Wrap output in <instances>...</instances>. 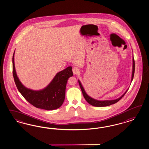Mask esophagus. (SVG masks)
Wrapping results in <instances>:
<instances>
[{
  "mask_svg": "<svg viewBox=\"0 0 149 149\" xmlns=\"http://www.w3.org/2000/svg\"><path fill=\"white\" fill-rule=\"evenodd\" d=\"M72 72H73L74 75H77L80 73V70L77 67H74V68H72Z\"/></svg>",
  "mask_w": 149,
  "mask_h": 149,
  "instance_id": "34e87169",
  "label": "esophagus"
}]
</instances>
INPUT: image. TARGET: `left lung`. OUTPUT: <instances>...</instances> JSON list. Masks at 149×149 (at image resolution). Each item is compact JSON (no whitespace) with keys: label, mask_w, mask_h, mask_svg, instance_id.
<instances>
[{"label":"left lung","mask_w":149,"mask_h":149,"mask_svg":"<svg viewBox=\"0 0 149 149\" xmlns=\"http://www.w3.org/2000/svg\"><path fill=\"white\" fill-rule=\"evenodd\" d=\"M133 65H132V77H131V82L133 80V77H134V70H135V63H134V58L133 57ZM78 82H79V84L80 85V87L82 91V92L83 94V95L85 97V100L87 101V102L90 105H92L93 106H95V107H105V106H109V105H112V104H114L116 103H117L118 101L120 100L124 96L126 93L127 92L128 89H127L126 92H125L120 97L116 99H114V100H96L94 98H93L92 97L89 96L87 94V93L85 91V89L84 88L83 86L81 84V83L80 81L79 80H78Z\"/></svg>","instance_id":"left-lung-1"}]
</instances>
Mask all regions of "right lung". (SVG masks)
Masks as SVG:
<instances>
[{
	"label": "right lung",
	"mask_w": 149,
	"mask_h": 149,
	"mask_svg": "<svg viewBox=\"0 0 149 149\" xmlns=\"http://www.w3.org/2000/svg\"><path fill=\"white\" fill-rule=\"evenodd\" d=\"M14 55L15 52L12 57L13 78L17 88L24 98L38 109L49 111L60 107L65 99L68 79L73 75L72 67L70 66L57 72L46 87L41 90L35 91L25 87L17 77L15 66Z\"/></svg>",
	"instance_id": "1"
}]
</instances>
